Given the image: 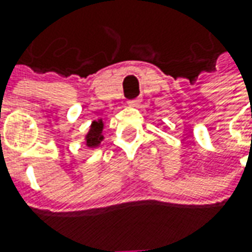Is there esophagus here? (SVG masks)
I'll use <instances>...</instances> for the list:
<instances>
[{"mask_svg": "<svg viewBox=\"0 0 252 252\" xmlns=\"http://www.w3.org/2000/svg\"><path fill=\"white\" fill-rule=\"evenodd\" d=\"M139 101H141L139 99H131V100H128V104H129V106H138V104H139Z\"/></svg>", "mask_w": 252, "mask_h": 252, "instance_id": "34e87169", "label": "esophagus"}]
</instances>
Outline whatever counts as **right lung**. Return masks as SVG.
<instances>
[{
  "mask_svg": "<svg viewBox=\"0 0 252 252\" xmlns=\"http://www.w3.org/2000/svg\"><path fill=\"white\" fill-rule=\"evenodd\" d=\"M101 131H103V121L99 120V121H93L91 126V131L89 134L86 135V145L89 148H96L99 146L100 142L103 141V135H101Z\"/></svg>",
  "mask_w": 252,
  "mask_h": 252,
  "instance_id": "1",
  "label": "right lung"
}]
</instances>
